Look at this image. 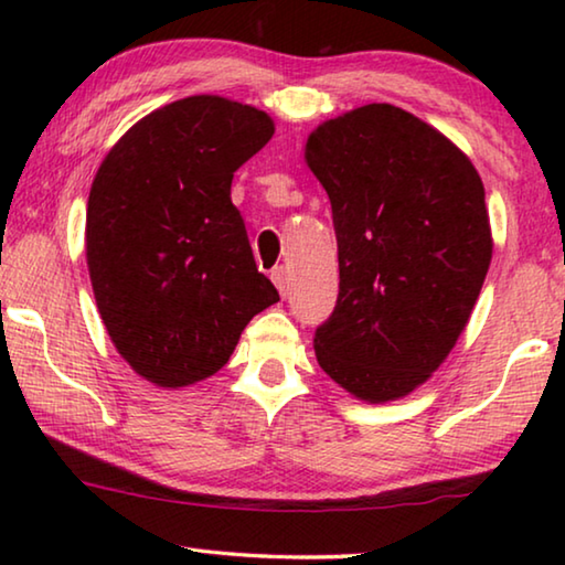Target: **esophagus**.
Listing matches in <instances>:
<instances>
[{"mask_svg":"<svg viewBox=\"0 0 565 565\" xmlns=\"http://www.w3.org/2000/svg\"><path fill=\"white\" fill-rule=\"evenodd\" d=\"M271 281L276 284V289H279L281 296L289 294V269H286V266H276L271 271Z\"/></svg>","mask_w":565,"mask_h":565,"instance_id":"34e87169","label":"esophagus"}]
</instances>
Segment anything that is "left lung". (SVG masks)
Returning <instances> with one entry per match:
<instances>
[{
	"mask_svg": "<svg viewBox=\"0 0 565 565\" xmlns=\"http://www.w3.org/2000/svg\"><path fill=\"white\" fill-rule=\"evenodd\" d=\"M306 161L339 244V299L313 337L319 366L363 401L406 396L454 349L489 271L481 177L391 104L321 124Z\"/></svg>",
	"mask_w": 565,
	"mask_h": 565,
	"instance_id": "1",
	"label": "left lung"
}]
</instances>
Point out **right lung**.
I'll use <instances>...</instances> for the list:
<instances>
[{
	"label": "right lung",
	"instance_id": "1",
	"mask_svg": "<svg viewBox=\"0 0 565 565\" xmlns=\"http://www.w3.org/2000/svg\"><path fill=\"white\" fill-rule=\"evenodd\" d=\"M271 134L274 121L246 104L179 99L134 124L94 177V299L114 347L151 384L216 374L246 323L279 301L232 204L234 171Z\"/></svg>",
	"mask_w": 565,
	"mask_h": 565
}]
</instances>
